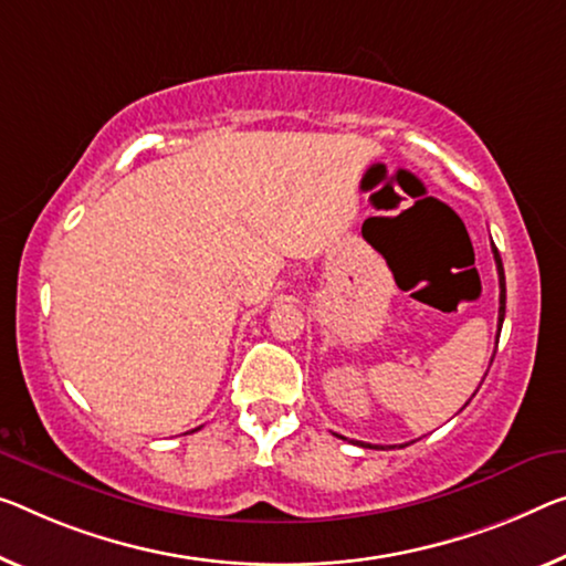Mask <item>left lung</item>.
Listing matches in <instances>:
<instances>
[{"mask_svg":"<svg viewBox=\"0 0 566 566\" xmlns=\"http://www.w3.org/2000/svg\"><path fill=\"white\" fill-rule=\"evenodd\" d=\"M493 258H495V271H499V289H501V295H499V303H501V306H499V334H495V344H499L503 316H506V275H503V263H501V255H499V250H495V245H493ZM491 364H493V356H491ZM338 438H342V434H338ZM359 446L371 448V446H367V442H359Z\"/></svg>","mask_w":566,"mask_h":566,"instance_id":"obj_1","label":"left lung"}]
</instances>
